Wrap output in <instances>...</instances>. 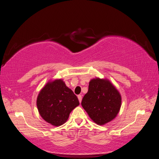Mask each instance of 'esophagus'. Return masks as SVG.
I'll list each match as a JSON object with an SVG mask.
<instances>
[{"mask_svg":"<svg viewBox=\"0 0 159 159\" xmlns=\"http://www.w3.org/2000/svg\"><path fill=\"white\" fill-rule=\"evenodd\" d=\"M78 99H79V102H80V103H81V99H82V97H81V95H79L78 96Z\"/></svg>","mask_w":159,"mask_h":159,"instance_id":"esophagus-1","label":"esophagus"}]
</instances>
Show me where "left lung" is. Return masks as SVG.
I'll return each mask as SVG.
<instances>
[{"instance_id":"1","label":"left lung","mask_w":159,"mask_h":159,"mask_svg":"<svg viewBox=\"0 0 159 159\" xmlns=\"http://www.w3.org/2000/svg\"><path fill=\"white\" fill-rule=\"evenodd\" d=\"M81 105L94 123L103 125L116 117L121 108V96L109 80L96 78L90 80Z\"/></svg>"}]
</instances>
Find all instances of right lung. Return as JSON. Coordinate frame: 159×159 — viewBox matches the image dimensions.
<instances>
[{
    "label": "right lung",
    "instance_id": "obj_1",
    "mask_svg": "<svg viewBox=\"0 0 159 159\" xmlns=\"http://www.w3.org/2000/svg\"><path fill=\"white\" fill-rule=\"evenodd\" d=\"M79 105L77 96L61 79L49 81L40 91L36 100L42 118L56 127L65 123L71 111Z\"/></svg>",
    "mask_w": 159,
    "mask_h": 159
}]
</instances>
